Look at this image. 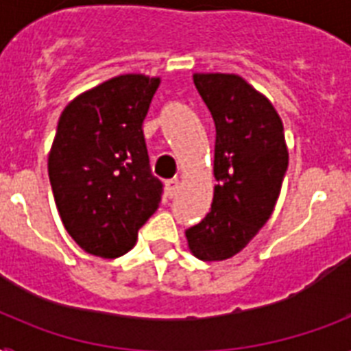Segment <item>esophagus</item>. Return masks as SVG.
<instances>
[{
    "instance_id": "obj_1",
    "label": "esophagus",
    "mask_w": 351,
    "mask_h": 351,
    "mask_svg": "<svg viewBox=\"0 0 351 351\" xmlns=\"http://www.w3.org/2000/svg\"><path fill=\"white\" fill-rule=\"evenodd\" d=\"M178 186H180V182L178 178H169V180L165 182V193H167V197L173 198L178 191Z\"/></svg>"
}]
</instances>
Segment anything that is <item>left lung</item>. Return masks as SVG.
Instances as JSON below:
<instances>
[{"instance_id": "left-lung-1", "label": "left lung", "mask_w": 351, "mask_h": 351, "mask_svg": "<svg viewBox=\"0 0 351 351\" xmlns=\"http://www.w3.org/2000/svg\"><path fill=\"white\" fill-rule=\"evenodd\" d=\"M217 129L211 211L186 231L197 258L242 251L271 217L288 169L282 120L266 96L237 74H193Z\"/></svg>"}]
</instances>
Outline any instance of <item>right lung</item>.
<instances>
[{
    "instance_id": "add662e5",
    "label": "right lung",
    "mask_w": 351,
    "mask_h": 351,
    "mask_svg": "<svg viewBox=\"0 0 351 351\" xmlns=\"http://www.w3.org/2000/svg\"><path fill=\"white\" fill-rule=\"evenodd\" d=\"M160 78L121 74L76 96L58 121L49 178L62 222L90 255L117 258L158 209L142 123Z\"/></svg>"
}]
</instances>
